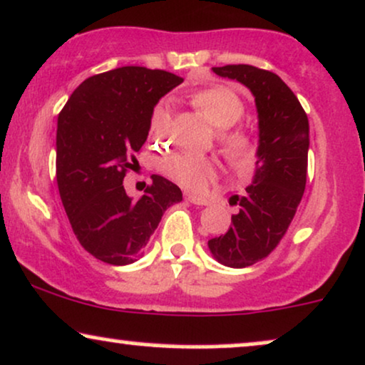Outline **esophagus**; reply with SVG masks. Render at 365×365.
Segmentation results:
<instances>
[{"instance_id":"esophagus-1","label":"esophagus","mask_w":365,"mask_h":365,"mask_svg":"<svg viewBox=\"0 0 365 365\" xmlns=\"http://www.w3.org/2000/svg\"><path fill=\"white\" fill-rule=\"evenodd\" d=\"M187 195V200L192 202V204L195 205H207L209 200L204 199V197H199V195H194V194H185Z\"/></svg>"}]
</instances>
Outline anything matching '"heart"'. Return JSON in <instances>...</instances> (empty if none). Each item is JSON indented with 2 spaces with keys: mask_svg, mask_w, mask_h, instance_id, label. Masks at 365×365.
Instances as JSON below:
<instances>
[{
  "mask_svg": "<svg viewBox=\"0 0 365 365\" xmlns=\"http://www.w3.org/2000/svg\"><path fill=\"white\" fill-rule=\"evenodd\" d=\"M199 110L217 127V144L231 165H247L255 155V138L245 127H232L243 118L245 103L235 91L222 86L202 88L192 95ZM171 133V110L168 102L155 105L149 115V135L163 140ZM161 168L170 178L190 190L200 192L217 175V163L212 158L195 153H175L166 158Z\"/></svg>",
  "mask_w": 365,
  "mask_h": 365,
  "instance_id": "obj_1",
  "label": "heart"
}]
</instances>
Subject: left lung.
Returning <instances> with one entry per match:
<instances>
[{
    "instance_id": "left-lung-1",
    "label": "left lung",
    "mask_w": 365,
    "mask_h": 365,
    "mask_svg": "<svg viewBox=\"0 0 365 365\" xmlns=\"http://www.w3.org/2000/svg\"><path fill=\"white\" fill-rule=\"evenodd\" d=\"M250 88L258 110L257 171L243 197L235 195L240 212L225 235L209 240L217 262L243 269L274 252L289 230L302 199L308 175L309 122L297 96L275 73L250 64L212 68Z\"/></svg>"
}]
</instances>
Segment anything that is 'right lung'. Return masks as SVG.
Masks as SVG:
<instances>
[{"label":"right lung","instance_id":"1","mask_svg":"<svg viewBox=\"0 0 365 365\" xmlns=\"http://www.w3.org/2000/svg\"><path fill=\"white\" fill-rule=\"evenodd\" d=\"M182 81L161 69L124 66L88 78L59 112V195L80 245L98 260L110 265L138 260L165 210L182 200V190L160 175H153L138 202L122 183L146 143L151 110Z\"/></svg>","mask_w":365,"mask_h":365}]
</instances>
